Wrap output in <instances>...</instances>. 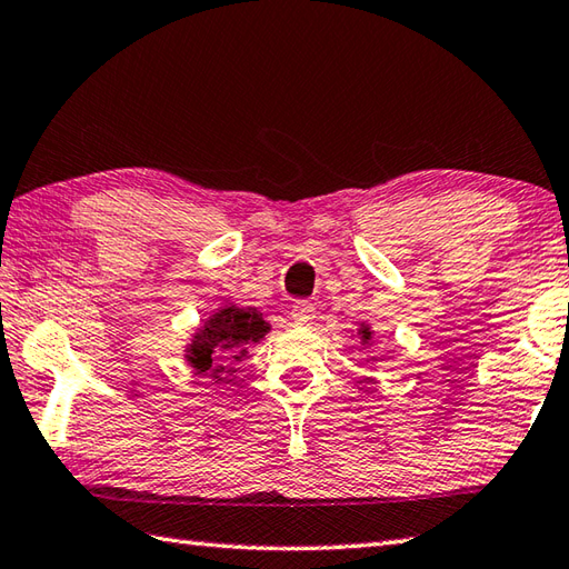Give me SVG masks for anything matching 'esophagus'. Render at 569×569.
Wrapping results in <instances>:
<instances>
[{
    "mask_svg": "<svg viewBox=\"0 0 569 569\" xmlns=\"http://www.w3.org/2000/svg\"><path fill=\"white\" fill-rule=\"evenodd\" d=\"M291 320L293 325H298V328H308V325H312V320H316V308L308 303H298L291 310Z\"/></svg>",
    "mask_w": 569,
    "mask_h": 569,
    "instance_id": "esophagus-1",
    "label": "esophagus"
}]
</instances>
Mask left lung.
I'll return each mask as SVG.
<instances>
[{
    "label": "left lung",
    "mask_w": 569,
    "mask_h": 569,
    "mask_svg": "<svg viewBox=\"0 0 569 569\" xmlns=\"http://www.w3.org/2000/svg\"><path fill=\"white\" fill-rule=\"evenodd\" d=\"M355 335H357V342L365 345V347L373 340V330H371V325H367V322H361L357 330H352V337ZM369 369H373V367H369Z\"/></svg>",
    "instance_id": "left-lung-1"
}]
</instances>
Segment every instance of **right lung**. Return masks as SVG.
I'll return each mask as SVG.
<instances>
[{
  "instance_id": "right-lung-1",
  "label": "right lung",
  "mask_w": 569,
  "mask_h": 569,
  "mask_svg": "<svg viewBox=\"0 0 569 569\" xmlns=\"http://www.w3.org/2000/svg\"><path fill=\"white\" fill-rule=\"evenodd\" d=\"M271 332V322L259 308L222 303L198 328H192L183 347L186 365L196 373H210L214 383L232 381L239 361L249 355V347L259 345ZM230 365L224 366L223 361Z\"/></svg>"
}]
</instances>
